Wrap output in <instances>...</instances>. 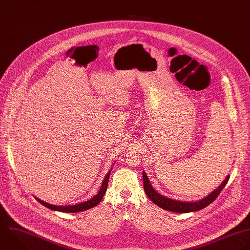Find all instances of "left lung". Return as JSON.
I'll return each instance as SVG.
<instances>
[{
	"label": "left lung",
	"instance_id": "left-lung-1",
	"mask_svg": "<svg viewBox=\"0 0 250 250\" xmlns=\"http://www.w3.org/2000/svg\"><path fill=\"white\" fill-rule=\"evenodd\" d=\"M230 178V175H227L225 180L210 194H208L207 197L195 201V202H182L177 200H172L169 198H167L161 194H159L151 185V182L146 174L145 171H143V183H144V191L147 195V197L158 207H160L163 209L177 212V213H188V212H194L199 211L208 206H209L215 199L218 197L220 192L223 190V188L226 186L228 180Z\"/></svg>",
	"mask_w": 250,
	"mask_h": 250
}]
</instances>
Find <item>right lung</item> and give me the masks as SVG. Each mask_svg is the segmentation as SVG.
<instances>
[{
    "label": "right lung",
    "instance_id": "right-lung-1",
    "mask_svg": "<svg viewBox=\"0 0 250 250\" xmlns=\"http://www.w3.org/2000/svg\"><path fill=\"white\" fill-rule=\"evenodd\" d=\"M115 165V163L113 164ZM113 167V166H112ZM111 171H112V167L110 168V170L107 172V174L105 175L104 177V180L102 181V184H101V187L98 191V193L84 201V202H82V203H79V204H76V205H68V206H55V205H51V204H48V203H45L40 199H38L37 197H35V199L42 206H44L45 208L51 209V210H54V211H60V212H67V213H75V212H81V211H84V210H87L89 208H92L94 207H96L100 202L101 200L103 199L104 197V194L106 193L107 191V187H108V182H109V177H110V174H111Z\"/></svg>",
    "mask_w": 250,
    "mask_h": 250
}]
</instances>
